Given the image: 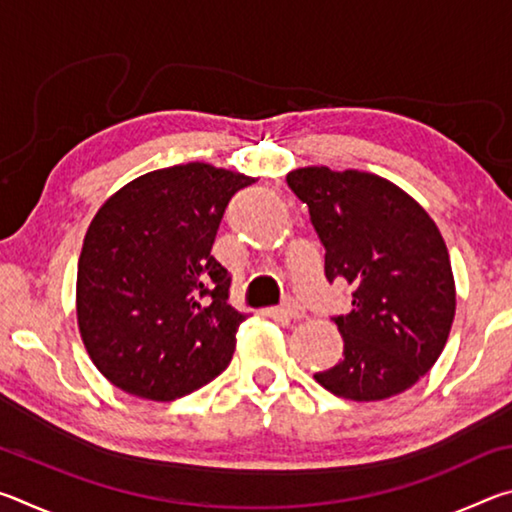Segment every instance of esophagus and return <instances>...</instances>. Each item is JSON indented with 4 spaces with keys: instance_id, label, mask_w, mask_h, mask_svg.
I'll use <instances>...</instances> for the list:
<instances>
[{
    "instance_id": "34e87169",
    "label": "esophagus",
    "mask_w": 512,
    "mask_h": 512,
    "mask_svg": "<svg viewBox=\"0 0 512 512\" xmlns=\"http://www.w3.org/2000/svg\"><path fill=\"white\" fill-rule=\"evenodd\" d=\"M273 314H280L284 318H302V316H305V307H302L300 302L289 298V300H284L280 307L273 309Z\"/></svg>"
}]
</instances>
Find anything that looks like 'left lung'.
I'll return each mask as SVG.
<instances>
[{
  "label": "left lung",
  "instance_id": "8db88e82",
  "mask_svg": "<svg viewBox=\"0 0 512 512\" xmlns=\"http://www.w3.org/2000/svg\"><path fill=\"white\" fill-rule=\"evenodd\" d=\"M287 183L325 246L327 282L352 284L350 314L332 316L343 359L314 379L354 402L406 391L438 361L452 329L456 291L443 235L375 173L305 167Z\"/></svg>",
  "mask_w": 512,
  "mask_h": 512
}]
</instances>
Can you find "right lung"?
<instances>
[{
  "label": "right lung",
  "instance_id": "1",
  "mask_svg": "<svg viewBox=\"0 0 512 512\" xmlns=\"http://www.w3.org/2000/svg\"><path fill=\"white\" fill-rule=\"evenodd\" d=\"M253 178L205 162L135 178L83 241L76 316L94 366L121 391L169 402L228 368L246 316L212 246L230 198Z\"/></svg>",
  "mask_w": 512,
  "mask_h": 512
}]
</instances>
